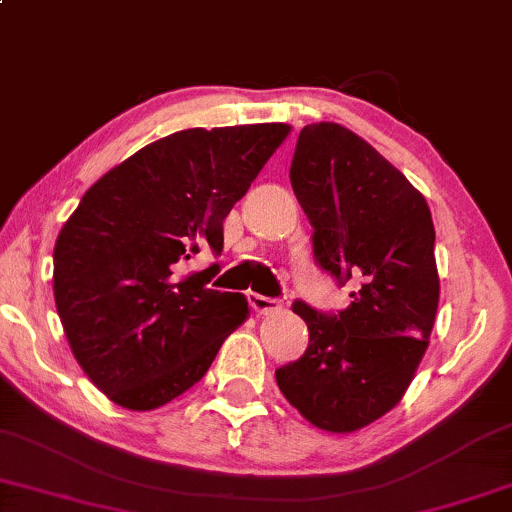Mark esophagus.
Segmentation results:
<instances>
[{"instance_id": "34e87169", "label": "esophagus", "mask_w": 512, "mask_h": 512, "mask_svg": "<svg viewBox=\"0 0 512 512\" xmlns=\"http://www.w3.org/2000/svg\"><path fill=\"white\" fill-rule=\"evenodd\" d=\"M248 302L257 316H271V313L281 311V306H283L281 299L260 295V292H248Z\"/></svg>"}]
</instances>
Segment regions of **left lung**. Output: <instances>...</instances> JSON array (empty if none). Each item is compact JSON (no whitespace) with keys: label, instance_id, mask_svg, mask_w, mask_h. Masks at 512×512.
<instances>
[{"label":"left lung","instance_id":"left-lung-1","mask_svg":"<svg viewBox=\"0 0 512 512\" xmlns=\"http://www.w3.org/2000/svg\"><path fill=\"white\" fill-rule=\"evenodd\" d=\"M290 182L313 260L356 290L337 313L292 304L309 346L276 381L313 426L351 433L400 403L426 353L440 299L431 210L377 149L330 121L302 128Z\"/></svg>","mask_w":512,"mask_h":512}]
</instances>
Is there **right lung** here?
Returning a JSON list of instances; mask_svg holds the SVG:
<instances>
[{
	"label": "right lung",
	"instance_id": "right-lung-1",
	"mask_svg": "<svg viewBox=\"0 0 512 512\" xmlns=\"http://www.w3.org/2000/svg\"><path fill=\"white\" fill-rule=\"evenodd\" d=\"M290 133L285 124L187 128L142 147L79 201L53 250V295L88 379L126 410H156L203 379L248 299L208 288L222 222Z\"/></svg>",
	"mask_w": 512,
	"mask_h": 512
}]
</instances>
